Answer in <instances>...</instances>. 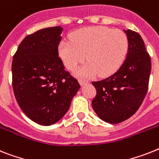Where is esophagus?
Returning <instances> with one entry per match:
<instances>
[{
  "instance_id": "1",
  "label": "esophagus",
  "mask_w": 159,
  "mask_h": 159,
  "mask_svg": "<svg viewBox=\"0 0 159 159\" xmlns=\"http://www.w3.org/2000/svg\"><path fill=\"white\" fill-rule=\"evenodd\" d=\"M79 83H80V84L81 86H84V84H87L89 82L86 80H79Z\"/></svg>"
}]
</instances>
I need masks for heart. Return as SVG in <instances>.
Here are the masks:
<instances>
[{"label": "heart", "mask_w": 159, "mask_h": 159, "mask_svg": "<svg viewBox=\"0 0 159 159\" xmlns=\"http://www.w3.org/2000/svg\"><path fill=\"white\" fill-rule=\"evenodd\" d=\"M128 50V39L124 31L106 27H89L75 31L70 40H64L58 46L64 66L73 70L84 60L88 62L77 68L78 77L90 78L98 73L108 75L123 64Z\"/></svg>", "instance_id": "b5f03b06"}]
</instances>
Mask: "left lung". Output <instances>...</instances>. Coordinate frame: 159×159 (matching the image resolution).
Here are the masks:
<instances>
[{
  "mask_svg": "<svg viewBox=\"0 0 159 159\" xmlns=\"http://www.w3.org/2000/svg\"><path fill=\"white\" fill-rule=\"evenodd\" d=\"M128 39L125 61L115 74L93 82L97 95L92 102L102 120L119 124L137 111L147 93L151 60L142 38L132 30H124Z\"/></svg>",
  "mask_w": 159,
  "mask_h": 159,
  "instance_id": "1",
  "label": "left lung"
}]
</instances>
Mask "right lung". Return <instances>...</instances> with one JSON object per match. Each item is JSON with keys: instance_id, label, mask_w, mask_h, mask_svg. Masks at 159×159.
<instances>
[{"instance_id": "obj_1", "label": "right lung", "mask_w": 159, "mask_h": 159, "mask_svg": "<svg viewBox=\"0 0 159 159\" xmlns=\"http://www.w3.org/2000/svg\"><path fill=\"white\" fill-rule=\"evenodd\" d=\"M61 27H47L27 35L13 57L14 96L32 121L49 126L66 115L80 88L58 57Z\"/></svg>"}]
</instances>
